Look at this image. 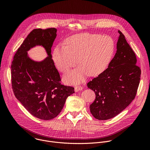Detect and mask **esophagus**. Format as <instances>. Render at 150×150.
Masks as SVG:
<instances>
[{"label":"esophagus","mask_w":150,"mask_h":150,"mask_svg":"<svg viewBox=\"0 0 150 150\" xmlns=\"http://www.w3.org/2000/svg\"><path fill=\"white\" fill-rule=\"evenodd\" d=\"M82 89V87L81 86H76L75 87V91L77 92V91H79L81 90Z\"/></svg>","instance_id":"esophagus-1"}]
</instances>
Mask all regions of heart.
Wrapping results in <instances>:
<instances>
[{
  "instance_id": "heart-1",
  "label": "heart",
  "mask_w": 150,
  "mask_h": 150,
  "mask_svg": "<svg viewBox=\"0 0 150 150\" xmlns=\"http://www.w3.org/2000/svg\"><path fill=\"white\" fill-rule=\"evenodd\" d=\"M65 43L66 46H56L53 59L57 69L64 73L74 67L78 59L80 65L63 77L69 83H81L89 75L102 73L109 65L115 50L112 38L97 34H78L68 38Z\"/></svg>"
}]
</instances>
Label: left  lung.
Listing matches in <instances>:
<instances>
[{
	"mask_svg": "<svg viewBox=\"0 0 150 150\" xmlns=\"http://www.w3.org/2000/svg\"><path fill=\"white\" fill-rule=\"evenodd\" d=\"M116 53L108 68L87 83L94 91L96 99L90 109L97 119L113 118L135 98L139 86L141 69L136 55L120 31Z\"/></svg>",
	"mask_w": 150,
	"mask_h": 150,
	"instance_id": "left-lung-1",
	"label": "left lung"
}]
</instances>
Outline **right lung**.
I'll use <instances>...</instances> for the list:
<instances>
[{"mask_svg": "<svg viewBox=\"0 0 150 150\" xmlns=\"http://www.w3.org/2000/svg\"><path fill=\"white\" fill-rule=\"evenodd\" d=\"M54 28L34 29L16 51L11 65L12 86L18 101L33 116L48 120L62 111L74 88L60 82L59 73L52 59L51 48L56 37ZM41 45L48 56L37 62L31 59L27 52Z\"/></svg>", "mask_w": 150, "mask_h": 150, "instance_id": "obj_1", "label": "right lung"}]
</instances>
